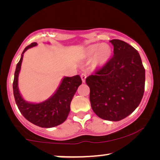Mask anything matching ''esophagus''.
Returning <instances> with one entry per match:
<instances>
[{
  "instance_id": "34e87169",
  "label": "esophagus",
  "mask_w": 160,
  "mask_h": 160,
  "mask_svg": "<svg viewBox=\"0 0 160 160\" xmlns=\"http://www.w3.org/2000/svg\"><path fill=\"white\" fill-rule=\"evenodd\" d=\"M81 78H82V82L84 83L85 80H86V78H87V74L86 73H82V75H81Z\"/></svg>"
}]
</instances>
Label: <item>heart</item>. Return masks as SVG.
I'll use <instances>...</instances> for the list:
<instances>
[{
	"label": "heart",
	"mask_w": 160,
	"mask_h": 160,
	"mask_svg": "<svg viewBox=\"0 0 160 160\" xmlns=\"http://www.w3.org/2000/svg\"><path fill=\"white\" fill-rule=\"evenodd\" d=\"M112 49L107 43H94L88 46L85 49L86 58H93L94 66L100 68L103 66L112 56Z\"/></svg>",
	"instance_id": "b5f03b06"
}]
</instances>
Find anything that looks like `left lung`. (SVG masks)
Returning a JSON list of instances; mask_svg holds the SVG:
<instances>
[{"mask_svg": "<svg viewBox=\"0 0 160 160\" xmlns=\"http://www.w3.org/2000/svg\"><path fill=\"white\" fill-rule=\"evenodd\" d=\"M110 42L113 56L94 75L86 78L89 100L96 115L117 122L134 111L145 89V69L135 48L119 39Z\"/></svg>", "mask_w": 160, "mask_h": 160, "instance_id": "obj_1", "label": "left lung"}]
</instances>
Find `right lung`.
<instances>
[{
	"instance_id": "1",
	"label": "right lung",
	"mask_w": 160,
	"mask_h": 160,
	"mask_svg": "<svg viewBox=\"0 0 160 160\" xmlns=\"http://www.w3.org/2000/svg\"><path fill=\"white\" fill-rule=\"evenodd\" d=\"M36 45L37 43H32L26 47L22 52L14 73L13 92L17 106L26 119L41 128H50L58 126L66 120L71 110L70 106L71 100L82 82L78 75L72 77L65 76L58 89L49 99L38 103L25 101L19 91V73L21 69L23 54L28 49Z\"/></svg>"
}]
</instances>
